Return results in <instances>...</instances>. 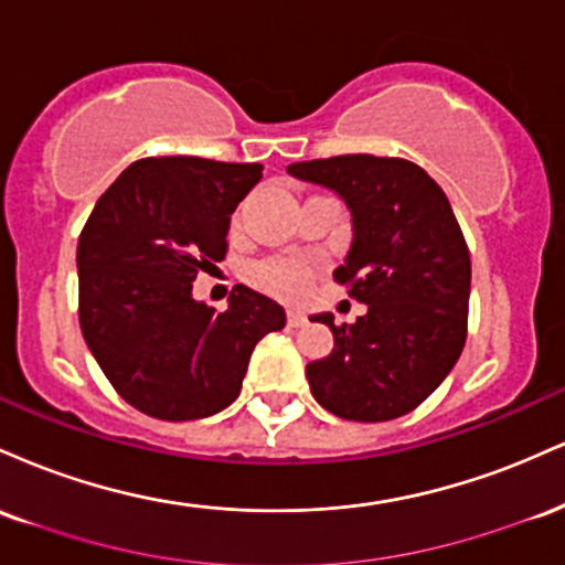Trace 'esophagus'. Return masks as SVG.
<instances>
[{
  "instance_id": "1",
  "label": "esophagus",
  "mask_w": 565,
  "mask_h": 565,
  "mask_svg": "<svg viewBox=\"0 0 565 565\" xmlns=\"http://www.w3.org/2000/svg\"><path fill=\"white\" fill-rule=\"evenodd\" d=\"M287 321H289V327H302V323L305 321H308V319H305V313H302V310H289V313H287Z\"/></svg>"
}]
</instances>
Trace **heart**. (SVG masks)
<instances>
[{"label":"heart","instance_id":"b5f03b06","mask_svg":"<svg viewBox=\"0 0 565 565\" xmlns=\"http://www.w3.org/2000/svg\"><path fill=\"white\" fill-rule=\"evenodd\" d=\"M246 276L255 287L287 297V300H300L313 284V268L308 263L289 260V257H265V260L252 263Z\"/></svg>","mask_w":565,"mask_h":565}]
</instances>
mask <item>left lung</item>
Segmentation results:
<instances>
[{"label": "left lung", "mask_w": 565, "mask_h": 565, "mask_svg": "<svg viewBox=\"0 0 565 565\" xmlns=\"http://www.w3.org/2000/svg\"><path fill=\"white\" fill-rule=\"evenodd\" d=\"M287 172L345 199L353 244L334 281L366 305L355 323L310 319L334 334L332 353L305 369L310 393L353 423L404 417L446 380L468 337L470 249L449 199L406 159L348 153Z\"/></svg>", "instance_id": "left-lung-1"}]
</instances>
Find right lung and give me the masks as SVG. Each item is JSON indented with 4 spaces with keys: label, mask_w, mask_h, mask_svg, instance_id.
Wrapping results in <instances>:
<instances>
[{
    "label": "right lung",
    "mask_w": 565,
    "mask_h": 565,
    "mask_svg": "<svg viewBox=\"0 0 565 565\" xmlns=\"http://www.w3.org/2000/svg\"><path fill=\"white\" fill-rule=\"evenodd\" d=\"M263 164L148 157L129 164L84 223L79 327L114 391L148 417L185 423L242 393L249 355L287 323L278 302L233 287L228 308L193 300V278L228 252L233 210Z\"/></svg>",
    "instance_id": "right-lung-1"
}]
</instances>
